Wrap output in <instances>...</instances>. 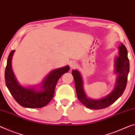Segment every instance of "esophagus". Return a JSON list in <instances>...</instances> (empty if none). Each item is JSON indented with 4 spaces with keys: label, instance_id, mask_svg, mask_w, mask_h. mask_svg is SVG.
I'll return each instance as SVG.
<instances>
[{
    "label": "esophagus",
    "instance_id": "esophagus-1",
    "mask_svg": "<svg viewBox=\"0 0 135 135\" xmlns=\"http://www.w3.org/2000/svg\"><path fill=\"white\" fill-rule=\"evenodd\" d=\"M76 65H77V64H76V62L75 61H73L70 62V68H74L75 67H76Z\"/></svg>",
    "mask_w": 135,
    "mask_h": 135
}]
</instances>
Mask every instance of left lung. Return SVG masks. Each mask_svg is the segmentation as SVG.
<instances>
[{
    "label": "left lung",
    "mask_w": 135,
    "mask_h": 135,
    "mask_svg": "<svg viewBox=\"0 0 135 135\" xmlns=\"http://www.w3.org/2000/svg\"><path fill=\"white\" fill-rule=\"evenodd\" d=\"M115 63V72L118 75L115 87L112 92L101 99H94L88 98L84 90L83 82L80 73L77 70L72 71L78 98L88 108L92 109L106 108L115 103L123 95L127 85V76L129 72L127 50L123 43L119 46V56L116 58Z\"/></svg>",
    "instance_id": "left-lung-1"
}]
</instances>
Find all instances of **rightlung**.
I'll use <instances>...</instances> for the list:
<instances>
[{
    "label": "right lung",
    "instance_id": "obj_1",
    "mask_svg": "<svg viewBox=\"0 0 135 135\" xmlns=\"http://www.w3.org/2000/svg\"><path fill=\"white\" fill-rule=\"evenodd\" d=\"M15 51L9 53L5 72L6 85L15 100L22 107L27 108H40L46 105L52 99L58 80L62 75L68 72L69 66L52 70L41 83V89L25 88L18 83L11 67L12 58Z\"/></svg>",
    "mask_w": 135,
    "mask_h": 135
}]
</instances>
